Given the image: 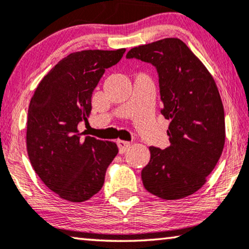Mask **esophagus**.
<instances>
[{"label": "esophagus", "instance_id": "1", "mask_svg": "<svg viewBox=\"0 0 249 249\" xmlns=\"http://www.w3.org/2000/svg\"><path fill=\"white\" fill-rule=\"evenodd\" d=\"M118 146H119V152H120L121 154H124V153H125V151L130 147V142L125 141H118Z\"/></svg>", "mask_w": 249, "mask_h": 249}]
</instances>
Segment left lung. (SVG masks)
I'll list each match as a JSON object with an SVG mask.
<instances>
[{
    "label": "left lung",
    "instance_id": "obj_1",
    "mask_svg": "<svg viewBox=\"0 0 249 249\" xmlns=\"http://www.w3.org/2000/svg\"><path fill=\"white\" fill-rule=\"evenodd\" d=\"M127 59L156 68L161 113L171 120L170 145L149 147L142 169L145 189L162 199L187 197L203 187L215 168L226 142L223 104L213 77L179 38H164L131 49Z\"/></svg>",
    "mask_w": 249,
    "mask_h": 249
}]
</instances>
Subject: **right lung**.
I'll return each instance as SVG.
<instances>
[{
	"mask_svg": "<svg viewBox=\"0 0 249 249\" xmlns=\"http://www.w3.org/2000/svg\"><path fill=\"white\" fill-rule=\"evenodd\" d=\"M125 49L71 53L40 80L30 100L27 152L40 180L68 202L81 203L100 192L107 166L118 154L113 142L81 137L80 121L91 111V94L105 69Z\"/></svg>",
	"mask_w": 249,
	"mask_h": 249,
	"instance_id": "1",
	"label": "right lung"
}]
</instances>
